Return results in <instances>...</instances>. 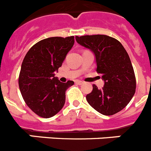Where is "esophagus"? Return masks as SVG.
<instances>
[{
	"mask_svg": "<svg viewBox=\"0 0 151 151\" xmlns=\"http://www.w3.org/2000/svg\"><path fill=\"white\" fill-rule=\"evenodd\" d=\"M75 83H77V84L81 85V84H83V81H75Z\"/></svg>",
	"mask_w": 151,
	"mask_h": 151,
	"instance_id": "34e87169",
	"label": "esophagus"
}]
</instances>
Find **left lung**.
Returning a JSON list of instances; mask_svg holds the SVG:
<instances>
[{
    "instance_id": "1",
    "label": "left lung",
    "mask_w": 151,
    "mask_h": 151,
    "mask_svg": "<svg viewBox=\"0 0 151 151\" xmlns=\"http://www.w3.org/2000/svg\"><path fill=\"white\" fill-rule=\"evenodd\" d=\"M75 39L95 54L96 72L105 81L100 90L93 85V90L86 96L88 103L105 115L120 112L129 103L136 89L135 74L126 50L117 39L106 35L76 36Z\"/></svg>"
}]
</instances>
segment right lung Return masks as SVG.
I'll use <instances>...</instances> for the list:
<instances>
[{"instance_id":"add662e5","label":"right lung","mask_w":151,"mask_h":151,"mask_svg":"<svg viewBox=\"0 0 151 151\" xmlns=\"http://www.w3.org/2000/svg\"><path fill=\"white\" fill-rule=\"evenodd\" d=\"M74 43L73 36L42 39L31 47L23 59L19 90L26 104L40 117L48 119L59 112L65 105V91L74 85V81L62 83L55 77Z\"/></svg>"}]
</instances>
